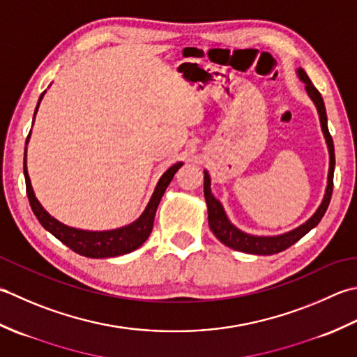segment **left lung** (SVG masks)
Wrapping results in <instances>:
<instances>
[{
	"label": "left lung",
	"mask_w": 357,
	"mask_h": 357,
	"mask_svg": "<svg viewBox=\"0 0 357 357\" xmlns=\"http://www.w3.org/2000/svg\"><path fill=\"white\" fill-rule=\"evenodd\" d=\"M297 75H299V78L305 83V89H307V93L312 100V103H314L317 107L319 119H321L322 132H324V137L326 140V144H328L330 169H328V185H326V189H325L324 200L321 203V206L317 208L316 213L312 214L303 225H301L299 228L285 232V234H280V236H268V237L266 236H251V234H246V232H243V231H240L228 220L222 203L214 197L213 192H211V178H209V174L205 171V185H203V191H205V199H206V205H208L209 228L223 245H227V246H229V248L236 250V251L257 254V256H271V254H278L280 251H285L287 248H289L291 245H294L297 240H301L305 234H307V232H310L312 228L317 227L319 222L322 220L326 208H328V205H330L331 194H333L334 163L336 162H334V144H333V138H331L330 130H328V120H326L324 98L321 96V92H319L314 87V84L311 83V79L308 78L307 72L299 68L297 69Z\"/></svg>",
	"instance_id": "1"
}]
</instances>
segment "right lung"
<instances>
[{
    "mask_svg": "<svg viewBox=\"0 0 357 357\" xmlns=\"http://www.w3.org/2000/svg\"><path fill=\"white\" fill-rule=\"evenodd\" d=\"M45 96V92L41 93L40 101ZM38 105H36L35 114L38 111ZM27 135V142H29ZM26 142V144H27ZM183 163H176L172 165L171 168L166 171L162 177H160L158 183L155 186V191L152 194V197L148 203L146 209L143 211V214L138 217L135 222H132L128 227H123L119 229H111V231H84V229H77L70 228L68 225L58 222L54 219L47 211L41 206L38 199L35 197L33 189L31 185V178H29L27 168H26V154H24V178H26V191L29 203H31V208L36 219L43 225V228L47 229L50 234L55 236L60 242H63L72 251H75L79 256L91 257V259H105V257H115V256H123V254H128L146 242L149 237L152 227H154V219H155V211L160 200H162L166 188L171 183V180Z\"/></svg>",
    "mask_w": 357,
    "mask_h": 357,
    "instance_id": "add662e5",
    "label": "right lung"
}]
</instances>
